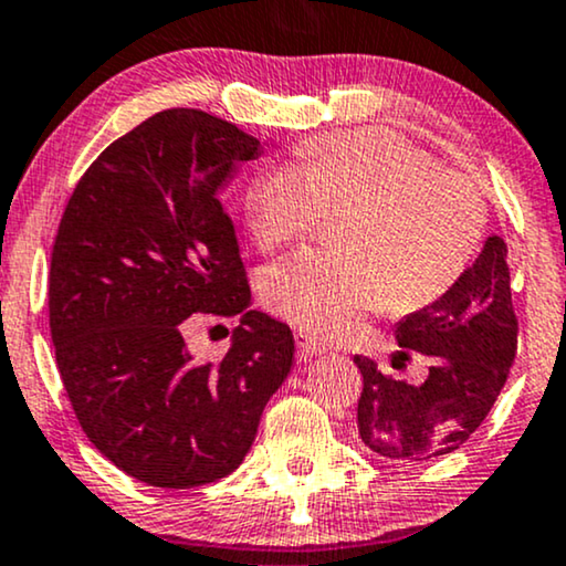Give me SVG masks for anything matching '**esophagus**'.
I'll list each match as a JSON object with an SVG mask.
<instances>
[{"label": "esophagus", "instance_id": "34e87169", "mask_svg": "<svg viewBox=\"0 0 566 566\" xmlns=\"http://www.w3.org/2000/svg\"><path fill=\"white\" fill-rule=\"evenodd\" d=\"M326 353V348H322V345L316 343V339H311L308 335H297V358L301 360H311V358H316V356H324Z\"/></svg>", "mask_w": 566, "mask_h": 566}]
</instances>
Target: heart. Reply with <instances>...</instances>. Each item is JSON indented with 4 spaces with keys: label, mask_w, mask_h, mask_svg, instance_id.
I'll return each instance as SVG.
<instances>
[{
    "label": "heart",
    "mask_w": 566,
    "mask_h": 566,
    "mask_svg": "<svg viewBox=\"0 0 566 566\" xmlns=\"http://www.w3.org/2000/svg\"><path fill=\"white\" fill-rule=\"evenodd\" d=\"M335 250H301L263 276L269 303L318 339L343 337L366 313L424 308L467 271L485 234V206L459 176L390 128L313 136L297 158L248 189L258 248L303 240L329 210Z\"/></svg>",
    "instance_id": "b5f03b06"
}]
</instances>
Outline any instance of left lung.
Wrapping results in <instances>:
<instances>
[{
  "instance_id": "obj_1",
  "label": "left lung",
  "mask_w": 566,
  "mask_h": 566,
  "mask_svg": "<svg viewBox=\"0 0 566 566\" xmlns=\"http://www.w3.org/2000/svg\"><path fill=\"white\" fill-rule=\"evenodd\" d=\"M506 242L488 237L478 261L455 279L440 301L408 313L395 326L403 350L432 356L421 385L382 374L356 356L364 390L358 434L374 453L392 461H430L459 451L478 432L506 385L516 356Z\"/></svg>"
}]
</instances>
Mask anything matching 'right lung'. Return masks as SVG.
<instances>
[{"label":"right lung","instance_id":"1","mask_svg":"<svg viewBox=\"0 0 566 566\" xmlns=\"http://www.w3.org/2000/svg\"><path fill=\"white\" fill-rule=\"evenodd\" d=\"M261 142L189 107L155 113L81 176L50 263V332L67 400L92 446L128 478L200 488L253 446L287 379L295 337L248 311L250 284L221 187ZM243 318L232 348L197 361L202 315Z\"/></svg>","mask_w":566,"mask_h":566}]
</instances>
